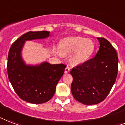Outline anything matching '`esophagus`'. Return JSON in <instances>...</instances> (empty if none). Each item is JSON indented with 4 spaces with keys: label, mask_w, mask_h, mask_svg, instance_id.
Returning <instances> with one entry per match:
<instances>
[{
    "label": "esophagus",
    "mask_w": 125,
    "mask_h": 125,
    "mask_svg": "<svg viewBox=\"0 0 125 125\" xmlns=\"http://www.w3.org/2000/svg\"><path fill=\"white\" fill-rule=\"evenodd\" d=\"M69 71H70V68L68 66H67L65 69V73H68Z\"/></svg>",
    "instance_id": "esophagus-1"
}]
</instances>
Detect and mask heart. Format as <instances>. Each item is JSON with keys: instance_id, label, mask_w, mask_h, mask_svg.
<instances>
[{"instance_id": "heart-1", "label": "heart", "mask_w": 125, "mask_h": 125, "mask_svg": "<svg viewBox=\"0 0 125 125\" xmlns=\"http://www.w3.org/2000/svg\"><path fill=\"white\" fill-rule=\"evenodd\" d=\"M94 48L92 40L82 37H67L59 44L61 54H71L70 60L75 65L82 64L88 61L94 52Z\"/></svg>"}]
</instances>
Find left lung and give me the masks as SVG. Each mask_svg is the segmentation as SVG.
<instances>
[{
    "label": "left lung",
    "mask_w": 125,
    "mask_h": 125,
    "mask_svg": "<svg viewBox=\"0 0 125 125\" xmlns=\"http://www.w3.org/2000/svg\"><path fill=\"white\" fill-rule=\"evenodd\" d=\"M99 50L93 58L73 67L71 89L74 98L84 105L96 104L104 100L115 82L118 56L107 39L98 37Z\"/></svg>",
    "instance_id": "left-lung-1"
}]
</instances>
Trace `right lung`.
<instances>
[{
  "label": "right lung",
  "mask_w": 125,
  "mask_h": 125,
  "mask_svg": "<svg viewBox=\"0 0 125 125\" xmlns=\"http://www.w3.org/2000/svg\"><path fill=\"white\" fill-rule=\"evenodd\" d=\"M49 34L46 31L27 32L12 44L8 52V79L18 96L31 104H43L52 98L66 67L65 64L48 62L27 65L22 60L21 52L25 41L45 39Z\"/></svg>",
  "instance_id": "add662e5"
}]
</instances>
